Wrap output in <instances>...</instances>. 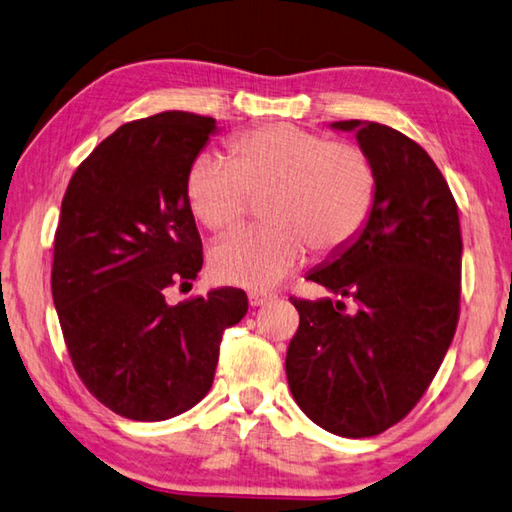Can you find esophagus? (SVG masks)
Masks as SVG:
<instances>
[{
    "mask_svg": "<svg viewBox=\"0 0 512 512\" xmlns=\"http://www.w3.org/2000/svg\"><path fill=\"white\" fill-rule=\"evenodd\" d=\"M247 299H249L251 308H261V306H265V303H270L274 297L267 292H249Z\"/></svg>",
    "mask_w": 512,
    "mask_h": 512,
    "instance_id": "obj_1",
    "label": "esophagus"
}]
</instances>
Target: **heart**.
<instances>
[{
    "label": "heart",
    "mask_w": 512,
    "mask_h": 512,
    "mask_svg": "<svg viewBox=\"0 0 512 512\" xmlns=\"http://www.w3.org/2000/svg\"><path fill=\"white\" fill-rule=\"evenodd\" d=\"M265 193L270 227L222 238L209 254L215 281L270 290L297 270L308 247L317 254L346 249L371 218L375 170L353 143L272 123L231 139L229 159L200 155L186 175L188 206L211 231L236 227L249 197Z\"/></svg>",
    "instance_id": "heart-1"
}]
</instances>
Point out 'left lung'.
I'll return each instance as SVG.
<instances>
[{
	"label": "left lung",
	"instance_id": "left-lung-1",
	"mask_svg": "<svg viewBox=\"0 0 512 512\" xmlns=\"http://www.w3.org/2000/svg\"><path fill=\"white\" fill-rule=\"evenodd\" d=\"M330 128L369 157L375 204L360 236L308 272L337 301L290 299L301 321L285 373L312 423L366 438L416 407L452 344L463 242L450 186L416 141L375 121Z\"/></svg>",
	"mask_w": 512,
	"mask_h": 512
}]
</instances>
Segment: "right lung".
Here are the masks:
<instances>
[{
    "mask_svg": "<svg viewBox=\"0 0 512 512\" xmlns=\"http://www.w3.org/2000/svg\"><path fill=\"white\" fill-rule=\"evenodd\" d=\"M218 132L211 116L161 112L121 125L62 197L51 292L80 380L114 414L157 423L209 393L224 330L247 315L236 288L170 306L202 270L186 175Z\"/></svg>",
    "mask_w": 512,
    "mask_h": 512,
    "instance_id": "right-lung-1",
    "label": "right lung"
}]
</instances>
